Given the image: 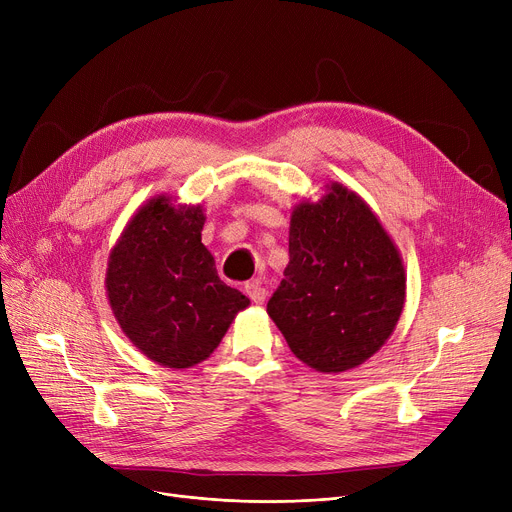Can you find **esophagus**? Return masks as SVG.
<instances>
[{
    "instance_id": "obj_1",
    "label": "esophagus",
    "mask_w": 512,
    "mask_h": 512,
    "mask_svg": "<svg viewBox=\"0 0 512 512\" xmlns=\"http://www.w3.org/2000/svg\"><path fill=\"white\" fill-rule=\"evenodd\" d=\"M245 292H247V297L253 301V303H257V305H261L263 301H265V288L261 286V282H257V280H251V282H247L245 284Z\"/></svg>"
}]
</instances>
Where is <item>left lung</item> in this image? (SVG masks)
Segmentation results:
<instances>
[{
    "instance_id": "8db88e82",
    "label": "left lung",
    "mask_w": 512,
    "mask_h": 512,
    "mask_svg": "<svg viewBox=\"0 0 512 512\" xmlns=\"http://www.w3.org/2000/svg\"><path fill=\"white\" fill-rule=\"evenodd\" d=\"M290 261L267 313L290 351L321 373L365 363L405 307V267L369 205L334 182L290 215Z\"/></svg>"
}]
</instances>
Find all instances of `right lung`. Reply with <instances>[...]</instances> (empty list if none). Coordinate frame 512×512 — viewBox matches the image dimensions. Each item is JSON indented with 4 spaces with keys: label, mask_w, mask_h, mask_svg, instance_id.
<instances>
[{
    "label": "right lung",
    "mask_w": 512,
    "mask_h": 512,
    "mask_svg": "<svg viewBox=\"0 0 512 512\" xmlns=\"http://www.w3.org/2000/svg\"><path fill=\"white\" fill-rule=\"evenodd\" d=\"M201 205L147 201L124 228L105 274L107 301L151 361L186 369L205 361L249 299L226 286L201 242Z\"/></svg>",
    "instance_id": "right-lung-1"
}]
</instances>
